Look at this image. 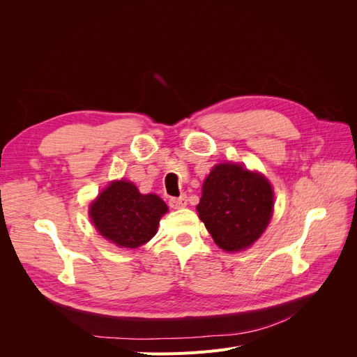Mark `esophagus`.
Returning <instances> with one entry per match:
<instances>
[{
  "label": "esophagus",
  "instance_id": "34e87169",
  "mask_svg": "<svg viewBox=\"0 0 357 357\" xmlns=\"http://www.w3.org/2000/svg\"><path fill=\"white\" fill-rule=\"evenodd\" d=\"M186 204H188V197L186 195H181L178 198H171L169 199V207L171 208H183V207H186Z\"/></svg>",
  "mask_w": 357,
  "mask_h": 357
}]
</instances>
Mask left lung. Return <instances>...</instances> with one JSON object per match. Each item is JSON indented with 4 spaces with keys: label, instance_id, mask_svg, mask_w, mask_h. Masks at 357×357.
Segmentation results:
<instances>
[{
    "label": "left lung",
    "instance_id": "obj_1",
    "mask_svg": "<svg viewBox=\"0 0 357 357\" xmlns=\"http://www.w3.org/2000/svg\"><path fill=\"white\" fill-rule=\"evenodd\" d=\"M199 219L225 252L250 247L264 234L274 210V192L259 172L238 164L215 165L202 185Z\"/></svg>",
    "mask_w": 357,
    "mask_h": 357
}]
</instances>
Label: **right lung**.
<instances>
[{
  "instance_id": "1",
  "label": "right lung",
  "mask_w": 357,
  "mask_h": 357,
  "mask_svg": "<svg viewBox=\"0 0 357 357\" xmlns=\"http://www.w3.org/2000/svg\"><path fill=\"white\" fill-rule=\"evenodd\" d=\"M167 204L155 193L143 195L131 181H112L89 207L91 220L105 240L137 248L153 238Z\"/></svg>"
}]
</instances>
